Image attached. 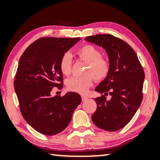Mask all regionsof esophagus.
Masks as SVG:
<instances>
[{
    "mask_svg": "<svg viewBox=\"0 0 160 160\" xmlns=\"http://www.w3.org/2000/svg\"><path fill=\"white\" fill-rule=\"evenodd\" d=\"M82 101L84 102V101H86V100H88V98L86 97V96L83 95V96H82Z\"/></svg>",
    "mask_w": 160,
    "mask_h": 160,
    "instance_id": "esophagus-1",
    "label": "esophagus"
}]
</instances>
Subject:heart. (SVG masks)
Here are the masks:
<instances>
[{
    "instance_id": "heart-1",
    "label": "heart",
    "mask_w": 160,
    "mask_h": 160,
    "mask_svg": "<svg viewBox=\"0 0 160 160\" xmlns=\"http://www.w3.org/2000/svg\"><path fill=\"white\" fill-rule=\"evenodd\" d=\"M77 54L81 60L87 62L84 71L87 75L69 78L67 81V88L69 91L84 94L92 85L93 78L97 82H102L108 77L111 71V64L108 60L102 58L101 51L93 45H83L77 50ZM72 65L71 54L66 52L60 60L61 72L65 76L70 75Z\"/></svg>"
}]
</instances>
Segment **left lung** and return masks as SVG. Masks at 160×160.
<instances>
[{
	"mask_svg": "<svg viewBox=\"0 0 160 160\" xmlns=\"http://www.w3.org/2000/svg\"><path fill=\"white\" fill-rule=\"evenodd\" d=\"M85 40L106 49L111 71L95 91L102 93L95 98L97 109L92 116L98 128L110 132L123 128L134 117L143 99L145 74L132 47L110 34L87 36ZM109 93L111 100L106 99Z\"/></svg>",
	"mask_w": 160,
	"mask_h": 160,
	"instance_id": "left-lung-1",
	"label": "left lung"
}]
</instances>
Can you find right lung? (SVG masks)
Listing matches in <instances>:
<instances>
[{"label": "right lung", "instance_id": "right-lung-1", "mask_svg": "<svg viewBox=\"0 0 160 160\" xmlns=\"http://www.w3.org/2000/svg\"><path fill=\"white\" fill-rule=\"evenodd\" d=\"M80 39L43 37L30 44L19 59L14 82L19 109L25 121L43 135L64 130L82 102L80 95L71 92L51 96L53 87H62L61 58Z\"/></svg>", "mask_w": 160, "mask_h": 160}]
</instances>
